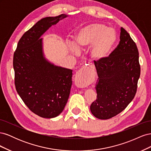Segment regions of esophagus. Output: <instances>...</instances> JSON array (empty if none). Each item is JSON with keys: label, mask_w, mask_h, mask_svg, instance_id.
<instances>
[{"label": "esophagus", "mask_w": 151, "mask_h": 151, "mask_svg": "<svg viewBox=\"0 0 151 151\" xmlns=\"http://www.w3.org/2000/svg\"><path fill=\"white\" fill-rule=\"evenodd\" d=\"M93 71L94 68H87L86 69L82 68L79 70L77 72L76 77L79 79H81L82 80H84L86 79Z\"/></svg>", "instance_id": "obj_1"}]
</instances>
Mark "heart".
<instances>
[{
  "instance_id": "heart-1",
  "label": "heart",
  "mask_w": 151,
  "mask_h": 151,
  "mask_svg": "<svg viewBox=\"0 0 151 151\" xmlns=\"http://www.w3.org/2000/svg\"><path fill=\"white\" fill-rule=\"evenodd\" d=\"M115 30L102 23H92L81 28L74 36V43L70 46L74 53L90 46L89 56L91 60L100 62L106 58L116 42Z\"/></svg>"
}]
</instances>
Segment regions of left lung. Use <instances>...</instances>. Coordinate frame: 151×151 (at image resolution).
Segmentation results:
<instances>
[{"mask_svg":"<svg viewBox=\"0 0 151 151\" xmlns=\"http://www.w3.org/2000/svg\"><path fill=\"white\" fill-rule=\"evenodd\" d=\"M120 43L109 57L95 62L98 79L97 99L90 106L93 115L107 120L125 109L134 99L140 74L139 51L127 31L121 28Z\"/></svg>","mask_w":151,"mask_h":151,"instance_id":"8db88e82","label":"left lung"}]
</instances>
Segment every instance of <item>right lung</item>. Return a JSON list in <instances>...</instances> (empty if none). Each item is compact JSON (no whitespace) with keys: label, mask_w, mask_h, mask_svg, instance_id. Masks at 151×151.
I'll return each mask as SVG.
<instances>
[{"label":"right lung","mask_w":151,"mask_h":151,"mask_svg":"<svg viewBox=\"0 0 151 151\" xmlns=\"http://www.w3.org/2000/svg\"><path fill=\"white\" fill-rule=\"evenodd\" d=\"M68 16L62 14L38 21L22 35L14 54L17 92L30 110L42 118L60 115L70 95L72 70L50 62L45 56L41 38L52 26Z\"/></svg>","instance_id":"1"}]
</instances>
